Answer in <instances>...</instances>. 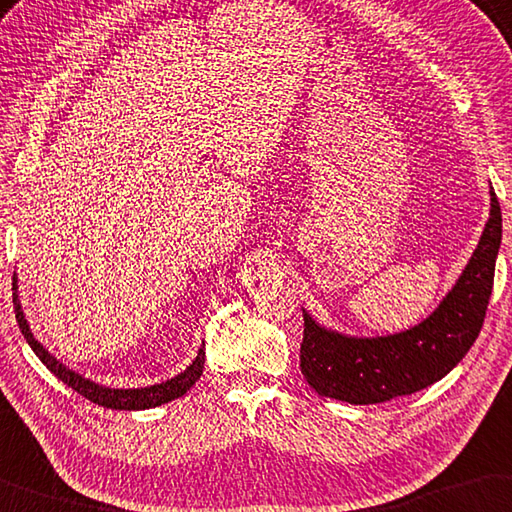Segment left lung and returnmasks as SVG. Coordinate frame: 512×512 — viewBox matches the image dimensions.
Here are the masks:
<instances>
[{
  "instance_id": "1",
  "label": "left lung",
  "mask_w": 512,
  "mask_h": 512,
  "mask_svg": "<svg viewBox=\"0 0 512 512\" xmlns=\"http://www.w3.org/2000/svg\"><path fill=\"white\" fill-rule=\"evenodd\" d=\"M501 245V208L490 186V217L463 272L438 308L406 331L347 335L326 329L304 308L301 374L322 397L354 406L413 395L440 381L479 338Z\"/></svg>"
}]
</instances>
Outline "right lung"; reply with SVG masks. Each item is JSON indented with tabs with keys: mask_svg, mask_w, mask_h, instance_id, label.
<instances>
[{
	"mask_svg": "<svg viewBox=\"0 0 512 512\" xmlns=\"http://www.w3.org/2000/svg\"><path fill=\"white\" fill-rule=\"evenodd\" d=\"M13 308H15V320H18L20 331L24 335V340L29 342V347L33 349V354L43 360V365L56 376L58 381H63L67 388H72L74 392H79V395L90 399L92 404H99L104 408H115V410L156 408V406L167 404V401H174V399L186 395L192 385L199 381L201 372H204L206 347L201 345L195 360H192V363L181 374L172 376V379H167L163 383L145 385V388H108V385L86 379L83 374L70 370L63 360H58L52 351L43 347V342L33 335L31 326L27 322V315H24V311H22V301H20V292H18V274H13Z\"/></svg>",
	"mask_w": 512,
	"mask_h": 512,
	"instance_id": "1",
	"label": "right lung"
}]
</instances>
